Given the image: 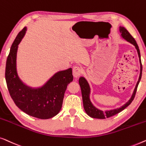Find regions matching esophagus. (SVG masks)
Segmentation results:
<instances>
[{
    "label": "esophagus",
    "mask_w": 146,
    "mask_h": 146,
    "mask_svg": "<svg viewBox=\"0 0 146 146\" xmlns=\"http://www.w3.org/2000/svg\"><path fill=\"white\" fill-rule=\"evenodd\" d=\"M81 73H82V69L81 67H79L78 66H75L73 67V75L74 76V77H75V78L79 77V76L81 75Z\"/></svg>",
    "instance_id": "obj_1"
}]
</instances>
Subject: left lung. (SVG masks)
<instances>
[{"label":"left lung","mask_w":146,"mask_h":146,"mask_svg":"<svg viewBox=\"0 0 146 146\" xmlns=\"http://www.w3.org/2000/svg\"><path fill=\"white\" fill-rule=\"evenodd\" d=\"M120 32L121 34H122V36L123 38H124L126 41H128L131 44L134 45L136 48L137 53H138V56L139 58V62H140L141 65V69H140V75H139V80L137 81V85L135 86V88L134 89V93H133L132 97L130 100H129L128 102H127L124 105H123L122 107L117 108V109L114 110H108V111H102V110H98V108L94 107L93 105V104L91 102V100H90L89 98V94H90V87L88 84L87 81H86V79L84 77H80L79 80V83L80 87H81V93H82V97H83V106L84 109H85L86 113H87L89 116L92 117V118H98V119H104L106 118H109V117H111L114 115L118 114L119 112L122 111L123 110L125 109L127 106L130 105V104L132 103V102L134 100L135 97V93H136V91L137 89V86L139 85V81H140V79L141 78V73H142V65H141V58H140V52H139V50L138 48V46H137L136 42H135V39L133 38L130 33L128 32V30H127L124 27H120Z\"/></svg>","instance_id":"1"}]
</instances>
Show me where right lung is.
<instances>
[{
    "instance_id": "right-lung-1",
    "label": "right lung",
    "mask_w": 146,
    "mask_h": 146,
    "mask_svg": "<svg viewBox=\"0 0 146 146\" xmlns=\"http://www.w3.org/2000/svg\"><path fill=\"white\" fill-rule=\"evenodd\" d=\"M26 31L24 27L12 44L8 55L5 78L10 95L20 110L30 116L40 119H49L57 115L62 106L65 92L73 81L72 69L55 73L42 87L32 89L24 85L16 72V53Z\"/></svg>"
}]
</instances>
